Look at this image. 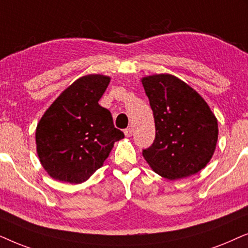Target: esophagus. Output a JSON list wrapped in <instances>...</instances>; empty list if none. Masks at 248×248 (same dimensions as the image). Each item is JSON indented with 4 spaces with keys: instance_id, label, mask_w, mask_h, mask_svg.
<instances>
[{
    "instance_id": "esophagus-1",
    "label": "esophagus",
    "mask_w": 248,
    "mask_h": 248,
    "mask_svg": "<svg viewBox=\"0 0 248 248\" xmlns=\"http://www.w3.org/2000/svg\"><path fill=\"white\" fill-rule=\"evenodd\" d=\"M124 133L126 135V137H130L133 135V129L131 128H127V129H124Z\"/></svg>"
}]
</instances>
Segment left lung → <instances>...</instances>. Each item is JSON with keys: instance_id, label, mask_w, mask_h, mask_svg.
<instances>
[{"instance_id": "8db88e82", "label": "left lung", "mask_w": 248, "mask_h": 248, "mask_svg": "<svg viewBox=\"0 0 248 248\" xmlns=\"http://www.w3.org/2000/svg\"><path fill=\"white\" fill-rule=\"evenodd\" d=\"M155 122V140L143 156L169 180L193 176L206 167L217 147V120L205 100L169 74L141 78Z\"/></svg>"}]
</instances>
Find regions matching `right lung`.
<instances>
[{
    "mask_svg": "<svg viewBox=\"0 0 248 248\" xmlns=\"http://www.w3.org/2000/svg\"><path fill=\"white\" fill-rule=\"evenodd\" d=\"M104 75L78 78L45 111L36 127L39 162L53 179L81 184L103 166L124 137L98 101L110 84Z\"/></svg>",
    "mask_w": 248,
    "mask_h": 248,
    "instance_id": "1",
    "label": "right lung"
}]
</instances>
